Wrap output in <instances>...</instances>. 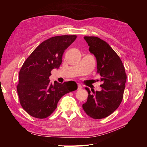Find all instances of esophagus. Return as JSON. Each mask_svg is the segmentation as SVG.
Returning a JSON list of instances; mask_svg holds the SVG:
<instances>
[{"instance_id": "34e87169", "label": "esophagus", "mask_w": 147, "mask_h": 147, "mask_svg": "<svg viewBox=\"0 0 147 147\" xmlns=\"http://www.w3.org/2000/svg\"><path fill=\"white\" fill-rule=\"evenodd\" d=\"M82 88V86L80 83H78V90H81Z\"/></svg>"}]
</instances>
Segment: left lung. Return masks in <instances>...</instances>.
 Segmentation results:
<instances>
[{
	"label": "left lung",
	"instance_id": "left-lung-1",
	"mask_svg": "<svg viewBox=\"0 0 147 147\" xmlns=\"http://www.w3.org/2000/svg\"><path fill=\"white\" fill-rule=\"evenodd\" d=\"M90 46L89 50L95 56L97 73L100 75V91L85 89L88 92L86 103L83 104L85 113L92 118L107 117L116 110L122 101L126 82V74L119 56L109 44L97 37H84Z\"/></svg>",
	"mask_w": 147,
	"mask_h": 147
}]
</instances>
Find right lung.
Returning <instances> with one entry per match:
<instances>
[{
    "mask_svg": "<svg viewBox=\"0 0 147 147\" xmlns=\"http://www.w3.org/2000/svg\"><path fill=\"white\" fill-rule=\"evenodd\" d=\"M77 35H61L42 42L24 61L19 74L17 92L20 104L29 115L43 119L51 115L64 94L77 90L74 81L50 83L51 70L58 69L62 57Z\"/></svg>",
    "mask_w": 147,
    "mask_h": 147,
    "instance_id": "obj_1",
    "label": "right lung"
}]
</instances>
